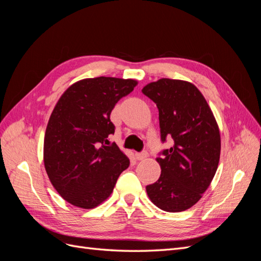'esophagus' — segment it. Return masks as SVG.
Returning <instances> with one entry per match:
<instances>
[{
    "mask_svg": "<svg viewBox=\"0 0 261 261\" xmlns=\"http://www.w3.org/2000/svg\"><path fill=\"white\" fill-rule=\"evenodd\" d=\"M135 156L137 160H144L146 159V158L148 156V153L146 151H143V152H136L135 153Z\"/></svg>",
    "mask_w": 261,
    "mask_h": 261,
    "instance_id": "1",
    "label": "esophagus"
}]
</instances>
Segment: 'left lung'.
Listing matches in <instances>:
<instances>
[{
    "label": "left lung",
    "instance_id": "obj_1",
    "mask_svg": "<svg viewBox=\"0 0 261 261\" xmlns=\"http://www.w3.org/2000/svg\"><path fill=\"white\" fill-rule=\"evenodd\" d=\"M159 110L161 140L174 145L156 158L161 175L148 185V197L168 212L187 210L198 201L215 176L220 160L221 138L215 116L192 83L161 78L143 88Z\"/></svg>",
    "mask_w": 261,
    "mask_h": 261
}]
</instances>
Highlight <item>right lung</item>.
<instances>
[{"instance_id":"add662e5","label":"right lung","mask_w":261,"mask_h":261,"mask_svg":"<svg viewBox=\"0 0 261 261\" xmlns=\"http://www.w3.org/2000/svg\"><path fill=\"white\" fill-rule=\"evenodd\" d=\"M136 85L115 77L86 78L68 87L54 107L44 135V168L73 206L92 209L103 202L129 167L128 158L108 138L115 130L110 114Z\"/></svg>"}]
</instances>
